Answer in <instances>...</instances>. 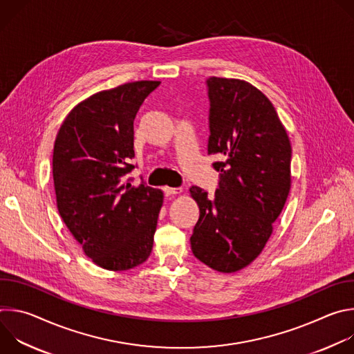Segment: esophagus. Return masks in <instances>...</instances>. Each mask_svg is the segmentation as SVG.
<instances>
[{
  "label": "esophagus",
  "mask_w": 354,
  "mask_h": 354,
  "mask_svg": "<svg viewBox=\"0 0 354 354\" xmlns=\"http://www.w3.org/2000/svg\"><path fill=\"white\" fill-rule=\"evenodd\" d=\"M164 192H165L167 196H174V194L182 193V187H169V186H165V187H164Z\"/></svg>",
  "instance_id": "1"
}]
</instances>
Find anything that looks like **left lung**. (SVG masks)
<instances>
[{
  "label": "left lung",
  "mask_w": 354,
  "mask_h": 354,
  "mask_svg": "<svg viewBox=\"0 0 354 354\" xmlns=\"http://www.w3.org/2000/svg\"><path fill=\"white\" fill-rule=\"evenodd\" d=\"M207 153L218 187H190L200 216L190 236L193 255L232 273L255 261L287 200L291 145L270 100L241 80L210 77Z\"/></svg>",
  "instance_id": "obj_1"
}]
</instances>
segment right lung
Returning a JSON list of instances; mask_svg holds the SVG:
<instances>
[{
	"label": "right lung",
	"instance_id": "right-lung-1",
	"mask_svg": "<svg viewBox=\"0 0 354 354\" xmlns=\"http://www.w3.org/2000/svg\"><path fill=\"white\" fill-rule=\"evenodd\" d=\"M160 81H136L97 92L63 122L53 149L59 213L85 255L108 270H129L153 250L162 192L136 168L134 119Z\"/></svg>",
	"mask_w": 354,
	"mask_h": 354
}]
</instances>
